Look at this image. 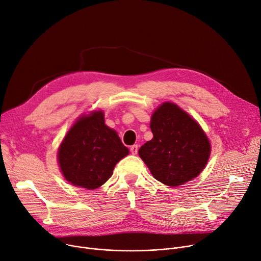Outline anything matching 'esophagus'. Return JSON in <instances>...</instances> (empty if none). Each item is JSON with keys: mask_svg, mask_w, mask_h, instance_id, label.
Wrapping results in <instances>:
<instances>
[{"mask_svg": "<svg viewBox=\"0 0 261 261\" xmlns=\"http://www.w3.org/2000/svg\"><path fill=\"white\" fill-rule=\"evenodd\" d=\"M130 151H131V153H132L133 155H135V154L137 153V151H138V146H137V145L131 146V147H130Z\"/></svg>", "mask_w": 261, "mask_h": 261, "instance_id": "obj_1", "label": "esophagus"}]
</instances>
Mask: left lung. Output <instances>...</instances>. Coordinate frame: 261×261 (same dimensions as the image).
Returning <instances> with one entry per match:
<instances>
[{
	"instance_id": "8db88e82",
	"label": "left lung",
	"mask_w": 261,
	"mask_h": 261,
	"mask_svg": "<svg viewBox=\"0 0 261 261\" xmlns=\"http://www.w3.org/2000/svg\"><path fill=\"white\" fill-rule=\"evenodd\" d=\"M151 141L138 154L159 181L177 187L195 178L209 160L211 147L196 121L175 103L165 102L152 115Z\"/></svg>"
}]
</instances>
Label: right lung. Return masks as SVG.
<instances>
[{"mask_svg": "<svg viewBox=\"0 0 261 261\" xmlns=\"http://www.w3.org/2000/svg\"><path fill=\"white\" fill-rule=\"evenodd\" d=\"M128 153L97 111L81 117L69 130L59 150V164L69 182L92 190L112 176L115 165Z\"/></svg>", "mask_w": 261, "mask_h": 261, "instance_id": "add662e5", "label": "right lung"}]
</instances>
